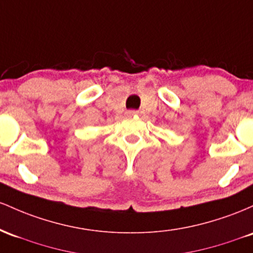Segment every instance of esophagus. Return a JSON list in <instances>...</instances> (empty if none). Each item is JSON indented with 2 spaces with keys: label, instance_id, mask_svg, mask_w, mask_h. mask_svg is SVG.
I'll return each mask as SVG.
<instances>
[{
  "label": "esophagus",
  "instance_id": "obj_1",
  "mask_svg": "<svg viewBox=\"0 0 253 253\" xmlns=\"http://www.w3.org/2000/svg\"><path fill=\"white\" fill-rule=\"evenodd\" d=\"M126 115L129 116V117H132V116H137L138 111H135V110H130V111L126 112Z\"/></svg>",
  "mask_w": 253,
  "mask_h": 253
}]
</instances>
